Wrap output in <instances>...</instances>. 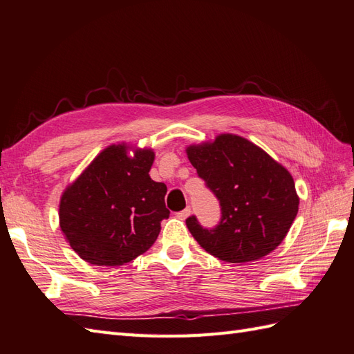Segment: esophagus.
Listing matches in <instances>:
<instances>
[{"instance_id":"esophagus-1","label":"esophagus","mask_w":354,"mask_h":354,"mask_svg":"<svg viewBox=\"0 0 354 354\" xmlns=\"http://www.w3.org/2000/svg\"><path fill=\"white\" fill-rule=\"evenodd\" d=\"M189 214H192V209H189V207H185L184 211H180V212H178L176 214V216L179 220H187L188 216H189Z\"/></svg>"}]
</instances>
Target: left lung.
Masks as SVG:
<instances>
[{
	"mask_svg": "<svg viewBox=\"0 0 354 354\" xmlns=\"http://www.w3.org/2000/svg\"><path fill=\"white\" fill-rule=\"evenodd\" d=\"M185 152L221 206V221L212 230L196 216L187 218L198 245L229 263L254 261L274 251L299 211L290 171L256 143L232 133L189 145Z\"/></svg>",
	"mask_w": 354,
	"mask_h": 354,
	"instance_id": "1",
	"label": "left lung"
}]
</instances>
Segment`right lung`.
<instances>
[{
  "label": "right lung",
  "mask_w": 354,
  "mask_h": 354,
  "mask_svg": "<svg viewBox=\"0 0 354 354\" xmlns=\"http://www.w3.org/2000/svg\"><path fill=\"white\" fill-rule=\"evenodd\" d=\"M151 148L112 143L59 201V229L76 254L95 266H121L148 251L169 216L167 187L149 170Z\"/></svg>",
  "instance_id": "add662e5"
}]
</instances>
